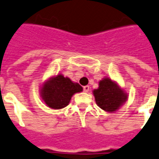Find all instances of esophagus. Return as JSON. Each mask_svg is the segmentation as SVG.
Wrapping results in <instances>:
<instances>
[{
	"label": "esophagus",
	"mask_w": 159,
	"mask_h": 159,
	"mask_svg": "<svg viewBox=\"0 0 159 159\" xmlns=\"http://www.w3.org/2000/svg\"><path fill=\"white\" fill-rule=\"evenodd\" d=\"M89 90V86H88V85L84 86V92H88Z\"/></svg>",
	"instance_id": "1"
}]
</instances>
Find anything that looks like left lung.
I'll return each instance as SVG.
<instances>
[{"label":"left lung","instance_id":"obj_1","mask_svg":"<svg viewBox=\"0 0 159 159\" xmlns=\"http://www.w3.org/2000/svg\"><path fill=\"white\" fill-rule=\"evenodd\" d=\"M93 93L97 104L108 112L116 111L127 99L125 91L109 78H103L100 81L99 88L95 89Z\"/></svg>","mask_w":159,"mask_h":159}]
</instances>
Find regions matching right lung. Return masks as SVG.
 Wrapping results in <instances>:
<instances>
[{
	"label": "right lung",
	"instance_id": "right-lung-1",
	"mask_svg": "<svg viewBox=\"0 0 159 159\" xmlns=\"http://www.w3.org/2000/svg\"><path fill=\"white\" fill-rule=\"evenodd\" d=\"M83 90L82 86L70 78L58 75L48 80L41 89V97L48 107L59 110L66 107L75 93Z\"/></svg>",
	"mask_w": 159,
	"mask_h": 159
}]
</instances>
